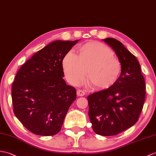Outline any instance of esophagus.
I'll use <instances>...</instances> for the list:
<instances>
[{"label": "esophagus", "instance_id": "1", "mask_svg": "<svg viewBox=\"0 0 156 156\" xmlns=\"http://www.w3.org/2000/svg\"><path fill=\"white\" fill-rule=\"evenodd\" d=\"M77 95L78 96H83L85 95V92L82 90H77Z\"/></svg>", "mask_w": 156, "mask_h": 156}]
</instances>
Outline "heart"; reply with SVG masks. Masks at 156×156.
<instances>
[{
	"mask_svg": "<svg viewBox=\"0 0 156 156\" xmlns=\"http://www.w3.org/2000/svg\"><path fill=\"white\" fill-rule=\"evenodd\" d=\"M63 68L68 80L80 82L86 73L90 87L105 89L117 82L122 72V64L110 48L99 42L91 41L81 45L78 55L68 52L63 59Z\"/></svg>",
	"mask_w": 156,
	"mask_h": 156,
	"instance_id": "heart-1",
	"label": "heart"
}]
</instances>
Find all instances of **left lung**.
<instances>
[{"instance_id":"left-lung-1","label":"left lung","mask_w":156,"mask_h":156,"mask_svg":"<svg viewBox=\"0 0 156 156\" xmlns=\"http://www.w3.org/2000/svg\"><path fill=\"white\" fill-rule=\"evenodd\" d=\"M103 41L116 54L122 72L114 84L88 96V115L94 132L110 136L131 128L138 120L146 98V84L136 56L116 39Z\"/></svg>"}]
</instances>
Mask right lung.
<instances>
[{"mask_svg": "<svg viewBox=\"0 0 156 156\" xmlns=\"http://www.w3.org/2000/svg\"><path fill=\"white\" fill-rule=\"evenodd\" d=\"M56 41L34 54L18 71L12 86L14 113L29 131L39 136L60 132L76 98L63 79L62 61L78 42Z\"/></svg>", "mask_w": 156, "mask_h": 156, "instance_id": "right-lung-1", "label": "right lung"}]
</instances>
